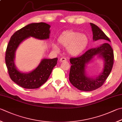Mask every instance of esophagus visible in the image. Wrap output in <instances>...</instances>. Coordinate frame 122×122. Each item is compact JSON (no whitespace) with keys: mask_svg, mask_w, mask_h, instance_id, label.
<instances>
[{"mask_svg":"<svg viewBox=\"0 0 122 122\" xmlns=\"http://www.w3.org/2000/svg\"><path fill=\"white\" fill-rule=\"evenodd\" d=\"M59 61H60L61 62H63V61H67V59H66V58H64V57H61V58L60 59H59Z\"/></svg>","mask_w":122,"mask_h":122,"instance_id":"34e87169","label":"esophagus"}]
</instances>
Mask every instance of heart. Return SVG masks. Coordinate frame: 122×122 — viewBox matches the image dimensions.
<instances>
[{
    "mask_svg": "<svg viewBox=\"0 0 122 122\" xmlns=\"http://www.w3.org/2000/svg\"><path fill=\"white\" fill-rule=\"evenodd\" d=\"M58 43L63 47H67V51L73 56L81 54L88 47L89 39L86 34L74 31H65L59 36ZM55 48H57L56 46Z\"/></svg>",
    "mask_w": 122,
    "mask_h": 122,
    "instance_id": "obj_1",
    "label": "heart"
}]
</instances>
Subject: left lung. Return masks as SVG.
<instances>
[{"label": "left lung", "mask_w": 122, "mask_h": 122, "mask_svg": "<svg viewBox=\"0 0 122 122\" xmlns=\"http://www.w3.org/2000/svg\"><path fill=\"white\" fill-rule=\"evenodd\" d=\"M93 32V40L96 41L103 39L111 41L102 30L97 25L90 23ZM96 55L102 56L105 61L104 70L96 79L89 78L85 75V65ZM114 52L112 47L107 42L100 47L89 49L77 57L70 58L72 64L69 74V80L73 86L79 90L84 91H90L102 86L108 76L112 70L114 64Z\"/></svg>", "instance_id": "left-lung-1"}]
</instances>
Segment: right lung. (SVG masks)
Wrapping results in <instances>:
<instances>
[{
    "instance_id": "right-lung-1",
    "label": "right lung",
    "mask_w": 122,
    "mask_h": 122,
    "mask_svg": "<svg viewBox=\"0 0 122 122\" xmlns=\"http://www.w3.org/2000/svg\"><path fill=\"white\" fill-rule=\"evenodd\" d=\"M50 26L43 22L31 23L13 34L8 42L5 54V62L11 80L25 89H36L46 82L52 70L57 64L58 58L44 59L35 70L29 73L18 71L14 64L15 53L19 45L25 39L32 36L38 39L49 38Z\"/></svg>"
}]
</instances>
